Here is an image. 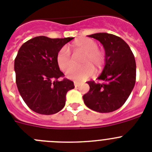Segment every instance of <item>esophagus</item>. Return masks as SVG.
Here are the masks:
<instances>
[{
    "instance_id": "34e87169",
    "label": "esophagus",
    "mask_w": 152,
    "mask_h": 152,
    "mask_svg": "<svg viewBox=\"0 0 152 152\" xmlns=\"http://www.w3.org/2000/svg\"><path fill=\"white\" fill-rule=\"evenodd\" d=\"M74 84H75V88H77V87L80 85V84H79L78 82H77V81H75V82H74Z\"/></svg>"
}]
</instances>
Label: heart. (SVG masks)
Wrapping results in <instances>:
<instances>
[{"mask_svg":"<svg viewBox=\"0 0 152 152\" xmlns=\"http://www.w3.org/2000/svg\"><path fill=\"white\" fill-rule=\"evenodd\" d=\"M73 55L75 58H80V64L82 66L73 68L75 61L70 55L66 47H62L57 54V63L60 69L68 73V78L82 81L91 76L94 69L98 72L103 68L105 63V53L98 48L96 42L90 38H81L75 40L71 45Z\"/></svg>","mask_w":152,"mask_h":152,"instance_id":"b5f03b06","label":"heart"}]
</instances>
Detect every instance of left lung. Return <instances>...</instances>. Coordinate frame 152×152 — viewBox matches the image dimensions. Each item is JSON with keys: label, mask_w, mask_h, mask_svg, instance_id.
Returning <instances> with one entry per match:
<instances>
[{"label": "left lung", "mask_w": 152, "mask_h": 152, "mask_svg": "<svg viewBox=\"0 0 152 152\" xmlns=\"http://www.w3.org/2000/svg\"><path fill=\"white\" fill-rule=\"evenodd\" d=\"M100 41L105 49V66L98 80L88 81L90 90L83 96L85 105L99 113H110L122 107L133 90L136 64L129 46L120 37L107 33L88 36Z\"/></svg>", "instance_id": "8db88e82"}]
</instances>
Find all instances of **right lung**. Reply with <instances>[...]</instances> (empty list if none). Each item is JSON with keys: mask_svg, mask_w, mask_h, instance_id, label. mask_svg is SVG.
<instances>
[{"mask_svg": "<svg viewBox=\"0 0 152 152\" xmlns=\"http://www.w3.org/2000/svg\"><path fill=\"white\" fill-rule=\"evenodd\" d=\"M74 38L51 39L36 36L20 48L14 60L16 83L20 94L29 109L43 115L59 112L65 105L66 94L75 88L57 63V54Z\"/></svg>", "mask_w": 152, "mask_h": 152, "instance_id": "obj_1", "label": "right lung"}]
</instances>
